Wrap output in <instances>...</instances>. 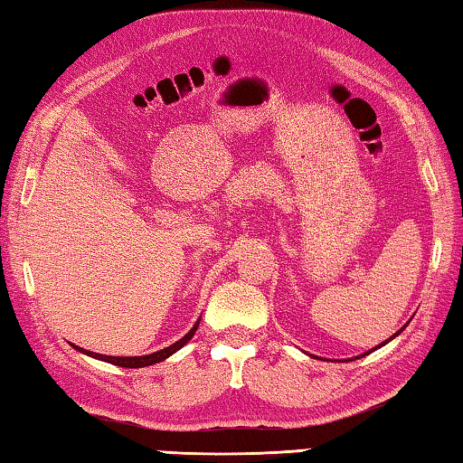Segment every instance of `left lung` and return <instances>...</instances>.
I'll use <instances>...</instances> for the list:
<instances>
[{"label":"left lung","instance_id":"obj_1","mask_svg":"<svg viewBox=\"0 0 463 463\" xmlns=\"http://www.w3.org/2000/svg\"><path fill=\"white\" fill-rule=\"evenodd\" d=\"M407 326H409V323H407ZM407 326H404V327H407ZM404 327H401L399 331H396V334H394L392 337H388V339H386V342H383V344H380V345H376V347H372V350H370V352H374V350H378V347H383V345H386L388 342H392V339H394L396 335H401V334H402V331H404ZM370 352H366V354H362V355H368ZM362 355H358V358H362ZM358 358H350V360H358Z\"/></svg>","mask_w":463,"mask_h":463}]
</instances>
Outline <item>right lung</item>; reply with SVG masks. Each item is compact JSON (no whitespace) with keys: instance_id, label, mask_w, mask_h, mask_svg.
<instances>
[{"instance_id":"right-lung-1","label":"right lung","mask_w":463,"mask_h":463,"mask_svg":"<svg viewBox=\"0 0 463 463\" xmlns=\"http://www.w3.org/2000/svg\"><path fill=\"white\" fill-rule=\"evenodd\" d=\"M199 321H201V319L194 321V326L191 327L189 334L178 339V342H175L173 345L165 347V350H158V352L148 354V355H103V354H95V352L83 350V347H79V345H75V344H71V345L75 347L77 352L89 355V358L108 362V364H113V366H121V368H146V366H152V364H158V362H162V360L170 358V355L181 350V347H183L186 342H191V337L194 335V331H197V327H199Z\"/></svg>"}]
</instances>
